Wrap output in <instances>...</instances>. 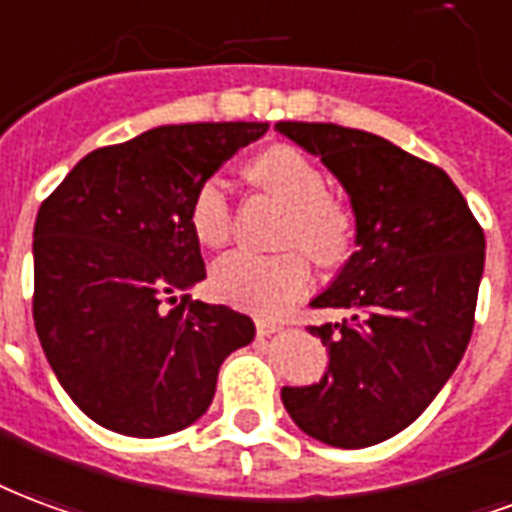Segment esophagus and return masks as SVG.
<instances>
[{
  "instance_id": "34e87169",
  "label": "esophagus",
  "mask_w": 512,
  "mask_h": 512,
  "mask_svg": "<svg viewBox=\"0 0 512 512\" xmlns=\"http://www.w3.org/2000/svg\"><path fill=\"white\" fill-rule=\"evenodd\" d=\"M281 330V324L272 322V319H256V333H259V338H267V335L278 333Z\"/></svg>"
}]
</instances>
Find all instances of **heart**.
Here are the masks:
<instances>
[{
  "label": "heart",
  "mask_w": 512,
  "mask_h": 512,
  "mask_svg": "<svg viewBox=\"0 0 512 512\" xmlns=\"http://www.w3.org/2000/svg\"><path fill=\"white\" fill-rule=\"evenodd\" d=\"M251 177L259 188L289 207L283 242L302 245V250L324 267L346 259L354 231L352 212L327 193V177L319 163H313L300 149L281 144L253 160ZM188 220L201 245H226L234 229L229 182L223 177L204 179L193 190ZM304 254L297 248L270 256L234 251L215 264L212 289L234 305L259 313H281L311 286V261Z\"/></svg>",
  "instance_id": "1"
}]
</instances>
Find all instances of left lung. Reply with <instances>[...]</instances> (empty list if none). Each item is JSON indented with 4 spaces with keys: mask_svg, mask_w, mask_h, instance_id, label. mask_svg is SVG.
<instances>
[{
    "mask_svg": "<svg viewBox=\"0 0 512 512\" xmlns=\"http://www.w3.org/2000/svg\"><path fill=\"white\" fill-rule=\"evenodd\" d=\"M275 128L338 177L357 245L311 302L349 311L308 327L327 346V371L308 387H283V406L324 445H379L412 425L461 363L486 237L453 179L393 141L330 122Z\"/></svg>",
    "mask_w": 512,
    "mask_h": 512,
    "instance_id": "obj_1",
    "label": "left lung"
}]
</instances>
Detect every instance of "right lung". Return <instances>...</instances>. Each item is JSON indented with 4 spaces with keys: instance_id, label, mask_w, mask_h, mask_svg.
<instances>
[{
    "instance_id": "1",
    "label": "right lung",
    "mask_w": 512,
    "mask_h": 512,
    "mask_svg": "<svg viewBox=\"0 0 512 512\" xmlns=\"http://www.w3.org/2000/svg\"><path fill=\"white\" fill-rule=\"evenodd\" d=\"M267 128L160 125L89 152L40 204L37 338L65 393L108 431L188 428L210 409L220 363L253 341L245 313L185 294L207 278L188 210L193 190Z\"/></svg>"
}]
</instances>
